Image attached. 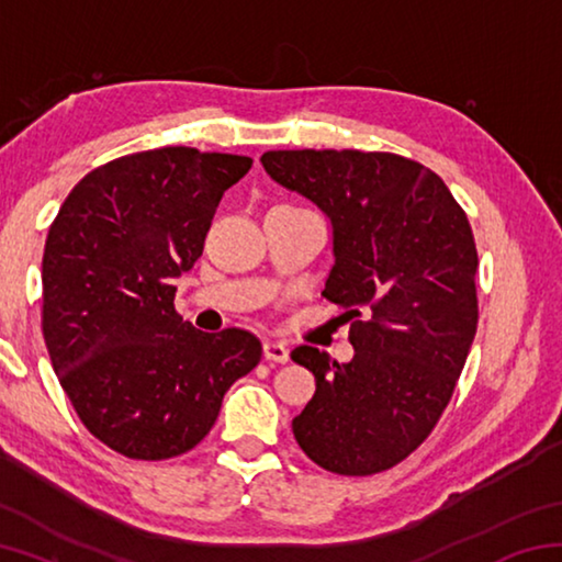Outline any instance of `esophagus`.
<instances>
[{
    "label": "esophagus",
    "instance_id": "esophagus-1",
    "mask_svg": "<svg viewBox=\"0 0 562 562\" xmlns=\"http://www.w3.org/2000/svg\"><path fill=\"white\" fill-rule=\"evenodd\" d=\"M262 355H265V359H268V361H278V364H284V361H290V351H288V347L282 345V341H265Z\"/></svg>",
    "mask_w": 562,
    "mask_h": 562
}]
</instances>
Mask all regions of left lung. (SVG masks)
<instances>
[{"instance_id": "left-lung-1", "label": "left lung", "mask_w": 562, "mask_h": 562, "mask_svg": "<svg viewBox=\"0 0 562 562\" xmlns=\"http://www.w3.org/2000/svg\"><path fill=\"white\" fill-rule=\"evenodd\" d=\"M260 160L327 213L335 268L322 294L351 319L347 364L292 349L317 382L294 439L331 473L392 469L439 424L479 327L469 217L431 168L396 154L304 148Z\"/></svg>"}]
</instances>
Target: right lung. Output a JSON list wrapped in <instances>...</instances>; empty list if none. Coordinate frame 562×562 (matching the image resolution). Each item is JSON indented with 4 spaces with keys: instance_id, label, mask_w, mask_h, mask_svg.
Segmentation results:
<instances>
[{
    "instance_id": "add662e5",
    "label": "right lung",
    "mask_w": 562,
    "mask_h": 562,
    "mask_svg": "<svg viewBox=\"0 0 562 562\" xmlns=\"http://www.w3.org/2000/svg\"><path fill=\"white\" fill-rule=\"evenodd\" d=\"M252 158L188 146L121 156L83 176L46 235L42 331L81 424L126 459L201 443L227 389L252 372V331H198L173 280L203 255L223 193Z\"/></svg>"
}]
</instances>
